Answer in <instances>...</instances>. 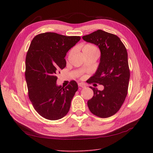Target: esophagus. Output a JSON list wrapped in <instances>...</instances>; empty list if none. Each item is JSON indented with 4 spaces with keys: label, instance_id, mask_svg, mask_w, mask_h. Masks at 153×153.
Returning a JSON list of instances; mask_svg holds the SVG:
<instances>
[{
    "label": "esophagus",
    "instance_id": "obj_1",
    "mask_svg": "<svg viewBox=\"0 0 153 153\" xmlns=\"http://www.w3.org/2000/svg\"><path fill=\"white\" fill-rule=\"evenodd\" d=\"M78 85H79V87H82V88H83V87H85V83H78Z\"/></svg>",
    "mask_w": 153,
    "mask_h": 153
}]
</instances>
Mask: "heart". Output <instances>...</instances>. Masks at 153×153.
Wrapping results in <instances>:
<instances>
[{
	"label": "heart",
	"instance_id": "heart-1",
	"mask_svg": "<svg viewBox=\"0 0 153 153\" xmlns=\"http://www.w3.org/2000/svg\"><path fill=\"white\" fill-rule=\"evenodd\" d=\"M82 50L83 53H98V50L97 48L91 44H85L83 45L82 47Z\"/></svg>",
	"mask_w": 153,
	"mask_h": 153
}]
</instances>
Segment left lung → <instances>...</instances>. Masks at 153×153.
Returning a JSON list of instances; mask_svg holds the SVG:
<instances>
[{
    "label": "left lung",
    "instance_id": "1",
    "mask_svg": "<svg viewBox=\"0 0 153 153\" xmlns=\"http://www.w3.org/2000/svg\"><path fill=\"white\" fill-rule=\"evenodd\" d=\"M82 38L98 46L100 51V63L89 83L104 86L102 91L90 87L94 95L88 100L87 106L94 115L108 118L121 108L128 94L130 77L128 53L118 36L105 31L99 30Z\"/></svg>",
    "mask_w": 153,
    "mask_h": 153
}]
</instances>
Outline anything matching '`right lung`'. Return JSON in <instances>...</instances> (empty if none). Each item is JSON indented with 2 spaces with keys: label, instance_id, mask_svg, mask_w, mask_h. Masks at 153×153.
Segmentation results:
<instances>
[{
  "label": "right lung",
  "instance_id": "right-lung-1",
  "mask_svg": "<svg viewBox=\"0 0 153 153\" xmlns=\"http://www.w3.org/2000/svg\"><path fill=\"white\" fill-rule=\"evenodd\" d=\"M80 39L47 32L31 41L25 58L28 95L35 110L47 120H56L66 116L78 89L74 80L65 88L57 85L56 75L66 67V53Z\"/></svg>",
  "mask_w": 153,
  "mask_h": 153
}]
</instances>
